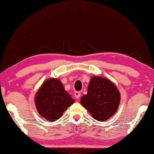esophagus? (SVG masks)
Masks as SVG:
<instances>
[{"mask_svg": "<svg viewBox=\"0 0 154 154\" xmlns=\"http://www.w3.org/2000/svg\"><path fill=\"white\" fill-rule=\"evenodd\" d=\"M80 96H81V92L79 91H76L75 92V97L76 99H79Z\"/></svg>", "mask_w": 154, "mask_h": 154, "instance_id": "obj_1", "label": "esophagus"}]
</instances>
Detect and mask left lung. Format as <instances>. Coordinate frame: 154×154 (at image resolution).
Masks as SVG:
<instances>
[{
  "label": "left lung",
  "mask_w": 154,
  "mask_h": 154,
  "mask_svg": "<svg viewBox=\"0 0 154 154\" xmlns=\"http://www.w3.org/2000/svg\"><path fill=\"white\" fill-rule=\"evenodd\" d=\"M120 100V92L113 82L93 76L90 78L87 94L82 97L80 103L95 120L105 121L116 113Z\"/></svg>",
  "instance_id": "1"
}]
</instances>
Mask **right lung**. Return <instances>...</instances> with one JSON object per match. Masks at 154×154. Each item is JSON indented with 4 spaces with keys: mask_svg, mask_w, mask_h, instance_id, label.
I'll list each match as a JSON object with an SVG mask.
<instances>
[{
    "mask_svg": "<svg viewBox=\"0 0 154 154\" xmlns=\"http://www.w3.org/2000/svg\"><path fill=\"white\" fill-rule=\"evenodd\" d=\"M75 100L64 90L60 79L50 78L43 82L36 92L35 105L40 115L49 121H55L74 103Z\"/></svg>",
    "mask_w": 154,
    "mask_h": 154,
    "instance_id": "1",
    "label": "right lung"
}]
</instances>
